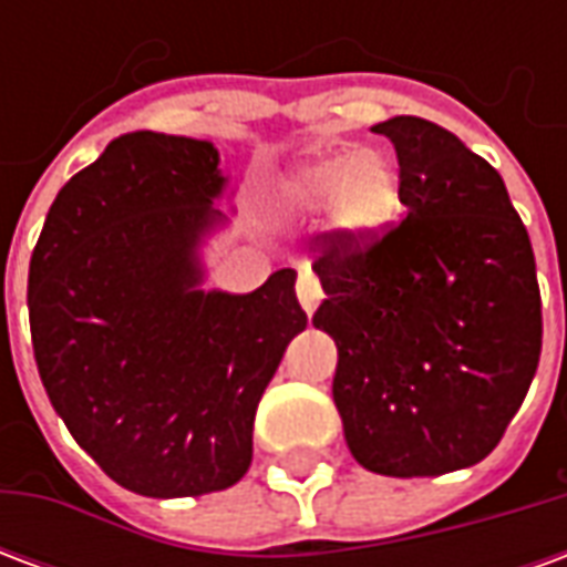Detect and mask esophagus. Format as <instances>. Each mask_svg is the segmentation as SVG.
Here are the masks:
<instances>
[{"instance_id": "obj_1", "label": "esophagus", "mask_w": 567, "mask_h": 567, "mask_svg": "<svg viewBox=\"0 0 567 567\" xmlns=\"http://www.w3.org/2000/svg\"><path fill=\"white\" fill-rule=\"evenodd\" d=\"M321 285H319V276L316 272L303 270L300 272V279H297V300H300V307L307 316H312L321 303Z\"/></svg>"}]
</instances>
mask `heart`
<instances>
[{
    "instance_id": "heart-1",
    "label": "heart",
    "mask_w": 567,
    "mask_h": 567,
    "mask_svg": "<svg viewBox=\"0 0 567 567\" xmlns=\"http://www.w3.org/2000/svg\"><path fill=\"white\" fill-rule=\"evenodd\" d=\"M282 209H324L328 234L346 251H368L392 234L404 215V178L382 151L331 148L307 154L276 178Z\"/></svg>"
}]
</instances>
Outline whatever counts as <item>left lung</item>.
Listing matches in <instances>:
<instances>
[{"label": "left lung", "mask_w": 567, "mask_h": 567, "mask_svg": "<svg viewBox=\"0 0 567 567\" xmlns=\"http://www.w3.org/2000/svg\"><path fill=\"white\" fill-rule=\"evenodd\" d=\"M373 133L398 151L406 215L368 251L324 239L312 324L337 343L333 404L355 462L440 476L498 446L535 380V251L504 178L450 130L398 115Z\"/></svg>", "instance_id": "1"}]
</instances>
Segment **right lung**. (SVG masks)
<instances>
[{
    "label": "right lung",
    "mask_w": 567,
    "mask_h": 567,
    "mask_svg": "<svg viewBox=\"0 0 567 567\" xmlns=\"http://www.w3.org/2000/svg\"><path fill=\"white\" fill-rule=\"evenodd\" d=\"M230 197L209 140L130 133L63 185L32 251L44 392L81 450L136 495L239 483L260 394L307 328L288 267L248 295L206 288Z\"/></svg>",
    "instance_id": "obj_1"
}]
</instances>
